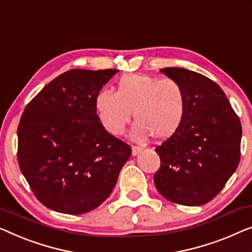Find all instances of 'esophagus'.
I'll use <instances>...</instances> for the list:
<instances>
[{"mask_svg":"<svg viewBox=\"0 0 252 252\" xmlns=\"http://www.w3.org/2000/svg\"><path fill=\"white\" fill-rule=\"evenodd\" d=\"M141 151H142V148H140V147H132V155L133 156H137Z\"/></svg>","mask_w":252,"mask_h":252,"instance_id":"1","label":"esophagus"}]
</instances>
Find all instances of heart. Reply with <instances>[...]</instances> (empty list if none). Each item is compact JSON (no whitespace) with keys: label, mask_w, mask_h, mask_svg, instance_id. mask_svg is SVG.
I'll list each match as a JSON object with an SVG mask.
<instances>
[{"label":"heart","mask_w":252,"mask_h":252,"mask_svg":"<svg viewBox=\"0 0 252 252\" xmlns=\"http://www.w3.org/2000/svg\"><path fill=\"white\" fill-rule=\"evenodd\" d=\"M95 108L100 122L112 135L124 133L134 111L132 137L162 141L180 127L185 112L183 87L173 78L127 74L119 78L117 90L97 93Z\"/></svg>","instance_id":"b5f03b06"}]
</instances>
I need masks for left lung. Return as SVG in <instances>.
Wrapping results in <instances>:
<instances>
[{
  "label": "left lung",
  "instance_id": "1",
  "mask_svg": "<svg viewBox=\"0 0 252 252\" xmlns=\"http://www.w3.org/2000/svg\"><path fill=\"white\" fill-rule=\"evenodd\" d=\"M160 71L183 87L185 112L176 132L156 148L160 157L156 188L174 203L205 205L238 168L241 123L214 81L184 68Z\"/></svg>",
  "mask_w": 252,
  "mask_h": 252
}]
</instances>
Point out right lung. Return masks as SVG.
Segmentation results:
<instances>
[{
    "label": "right lung",
    "mask_w": 252,
    "mask_h": 252,
    "mask_svg": "<svg viewBox=\"0 0 252 252\" xmlns=\"http://www.w3.org/2000/svg\"><path fill=\"white\" fill-rule=\"evenodd\" d=\"M119 70L71 69L32 99L18 126V163L36 198L69 215L110 195L132 148L108 133L95 99Z\"/></svg>",
    "instance_id": "obj_1"
}]
</instances>
